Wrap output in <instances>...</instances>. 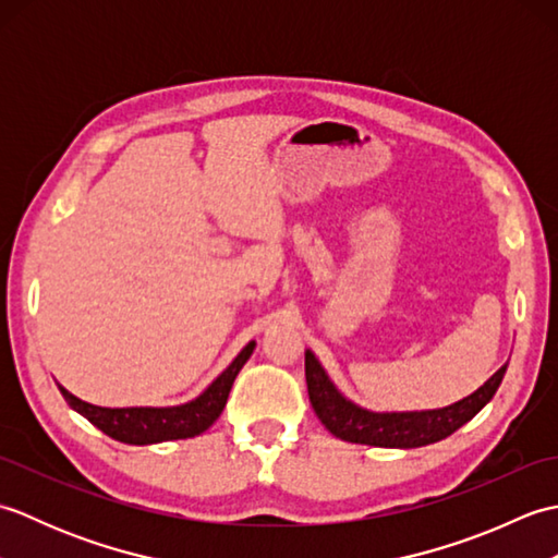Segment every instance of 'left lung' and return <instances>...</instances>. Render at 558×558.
Masks as SVG:
<instances>
[{"instance_id": "8db88e82", "label": "left lung", "mask_w": 558, "mask_h": 558, "mask_svg": "<svg viewBox=\"0 0 558 558\" xmlns=\"http://www.w3.org/2000/svg\"><path fill=\"white\" fill-rule=\"evenodd\" d=\"M508 362L496 372L489 381H484L475 393L462 398L453 405L436 410H412V412H374L360 408L348 400L330 381L322 362L312 350L304 352L306 390H310L312 408L326 429L350 444H366L378 448H420L441 441V438L458 432L475 414L487 405L499 390Z\"/></svg>"}]
</instances>
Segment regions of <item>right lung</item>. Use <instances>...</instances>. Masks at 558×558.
<instances>
[{"instance_id":"right-lung-1","label":"right lung","mask_w":558,"mask_h":558,"mask_svg":"<svg viewBox=\"0 0 558 558\" xmlns=\"http://www.w3.org/2000/svg\"><path fill=\"white\" fill-rule=\"evenodd\" d=\"M256 340L246 342L242 352L230 362L228 369L213 378V384L204 388L194 400L182 405L168 408H100L69 393L64 386H59L71 410L83 414L93 426H98L102 434L112 436L114 441L132 446H150L162 441H177V438H194L204 434L208 426L220 417V412L228 402L236 374L242 372L246 360L252 357Z\"/></svg>"}]
</instances>
